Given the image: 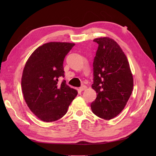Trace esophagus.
<instances>
[{
	"mask_svg": "<svg viewBox=\"0 0 156 156\" xmlns=\"http://www.w3.org/2000/svg\"><path fill=\"white\" fill-rule=\"evenodd\" d=\"M87 88V87L85 85H82L81 87L79 88V90L80 91H83V90H85Z\"/></svg>",
	"mask_w": 156,
	"mask_h": 156,
	"instance_id": "34e87169",
	"label": "esophagus"
}]
</instances>
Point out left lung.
Wrapping results in <instances>:
<instances>
[{"instance_id": "8db88e82", "label": "left lung", "mask_w": 156, "mask_h": 156, "mask_svg": "<svg viewBox=\"0 0 156 156\" xmlns=\"http://www.w3.org/2000/svg\"><path fill=\"white\" fill-rule=\"evenodd\" d=\"M94 41L98 48L93 62L92 88L97 97L90 107L94 115L111 120L124 109L131 96L133 75L126 56L115 40L104 37Z\"/></svg>"}]
</instances>
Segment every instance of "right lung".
Here are the masks:
<instances>
[{"label":"right lung","mask_w":156,"mask_h":156,"mask_svg":"<svg viewBox=\"0 0 156 156\" xmlns=\"http://www.w3.org/2000/svg\"><path fill=\"white\" fill-rule=\"evenodd\" d=\"M75 45L66 42H49L37 48L27 61L21 78L25 102L41 120L49 122L63 117L77 95L65 80L63 62Z\"/></svg>","instance_id":"1"}]
</instances>
